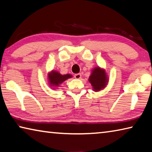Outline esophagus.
I'll return each mask as SVG.
<instances>
[{
    "instance_id": "1",
    "label": "esophagus",
    "mask_w": 152,
    "mask_h": 152,
    "mask_svg": "<svg viewBox=\"0 0 152 152\" xmlns=\"http://www.w3.org/2000/svg\"><path fill=\"white\" fill-rule=\"evenodd\" d=\"M81 74H76L75 75H74V78H75L76 79H80L81 78Z\"/></svg>"
}]
</instances>
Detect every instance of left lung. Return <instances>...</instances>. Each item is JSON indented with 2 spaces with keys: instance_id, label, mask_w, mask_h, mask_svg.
I'll return each instance as SVG.
<instances>
[{
  "instance_id": "8db88e82",
  "label": "left lung",
  "mask_w": 152,
  "mask_h": 152,
  "mask_svg": "<svg viewBox=\"0 0 152 152\" xmlns=\"http://www.w3.org/2000/svg\"><path fill=\"white\" fill-rule=\"evenodd\" d=\"M88 81L91 84L93 91L99 92L107 86L109 78L104 69L97 66L92 70Z\"/></svg>"
}]
</instances>
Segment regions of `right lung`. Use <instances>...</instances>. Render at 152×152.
Returning <instances> with one entry per match:
<instances>
[{"label":"right lung","mask_w":152,"mask_h":152,"mask_svg":"<svg viewBox=\"0 0 152 152\" xmlns=\"http://www.w3.org/2000/svg\"><path fill=\"white\" fill-rule=\"evenodd\" d=\"M72 77V76L70 74L61 75L58 71L51 70L48 74V84L52 89L58 88L62 82L66 80L67 79L71 78Z\"/></svg>","instance_id":"add662e5"}]
</instances>
